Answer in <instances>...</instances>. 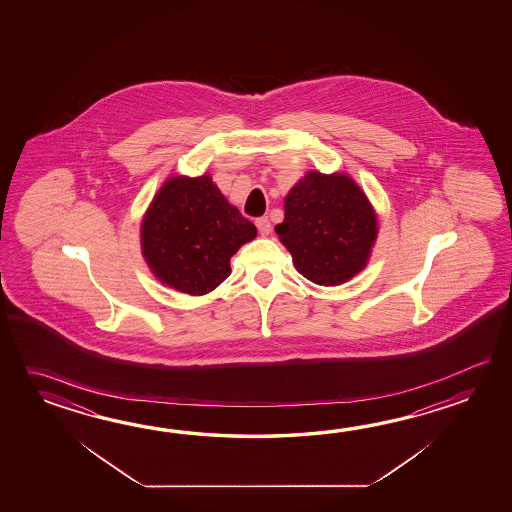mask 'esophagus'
<instances>
[{"label":"esophagus","mask_w":512,"mask_h":512,"mask_svg":"<svg viewBox=\"0 0 512 512\" xmlns=\"http://www.w3.org/2000/svg\"><path fill=\"white\" fill-rule=\"evenodd\" d=\"M256 227L260 230L261 236H269L271 234L272 227L269 218L256 219Z\"/></svg>","instance_id":"1"}]
</instances>
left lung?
<instances>
[{"mask_svg": "<svg viewBox=\"0 0 512 512\" xmlns=\"http://www.w3.org/2000/svg\"><path fill=\"white\" fill-rule=\"evenodd\" d=\"M283 208L274 230L304 278L340 285L368 265L379 223L370 199L348 174L307 172Z\"/></svg>", "mask_w": 512, "mask_h": 512, "instance_id": "8db88e82", "label": "left lung"}]
</instances>
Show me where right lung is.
I'll list each match as a JSON object with an SVG mask.
<instances>
[{
  "label": "right lung",
  "mask_w": 512,
  "mask_h": 512,
  "mask_svg": "<svg viewBox=\"0 0 512 512\" xmlns=\"http://www.w3.org/2000/svg\"><path fill=\"white\" fill-rule=\"evenodd\" d=\"M256 234L210 175H174L142 216L141 251L159 282L201 296L229 278L230 258Z\"/></svg>",
  "instance_id": "1"
}]
</instances>
